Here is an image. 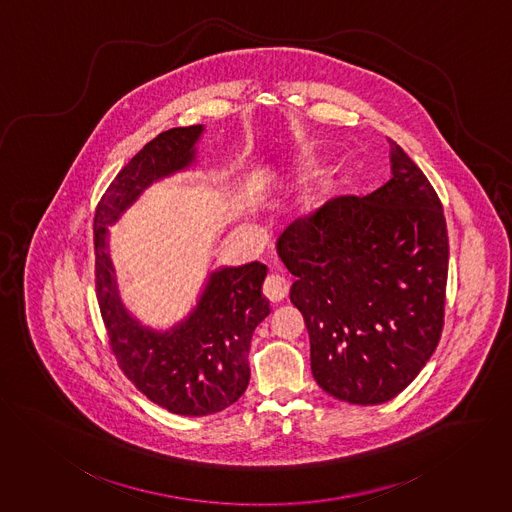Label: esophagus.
<instances>
[{"label":"esophagus","instance_id":"esophagus-1","mask_svg":"<svg viewBox=\"0 0 512 512\" xmlns=\"http://www.w3.org/2000/svg\"><path fill=\"white\" fill-rule=\"evenodd\" d=\"M288 292V283L279 275H269L267 281L263 284V294L271 300V302H281Z\"/></svg>","mask_w":512,"mask_h":512}]
</instances>
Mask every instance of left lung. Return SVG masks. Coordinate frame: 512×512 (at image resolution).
<instances>
[{"mask_svg":"<svg viewBox=\"0 0 512 512\" xmlns=\"http://www.w3.org/2000/svg\"><path fill=\"white\" fill-rule=\"evenodd\" d=\"M389 143L383 186L334 198L277 239L294 277L290 302L310 336L312 375L351 404L397 397L436 351L444 326V210L424 172Z\"/></svg>","mask_w":512,"mask_h":512,"instance_id":"8db88e82","label":"left lung"}]
</instances>
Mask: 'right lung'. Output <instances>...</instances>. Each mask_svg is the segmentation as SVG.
<instances>
[{
  "instance_id": "add662e5",
  "label": "right lung",
  "mask_w": 512,
  "mask_h": 512,
  "mask_svg": "<svg viewBox=\"0 0 512 512\" xmlns=\"http://www.w3.org/2000/svg\"><path fill=\"white\" fill-rule=\"evenodd\" d=\"M202 135L204 125L157 135L115 176L94 218L96 290L117 365L145 397L182 416L216 414L245 393L251 336L271 314L261 290L267 267L251 261L210 271L192 310L171 328H153L121 300L110 228L149 186L198 167Z\"/></svg>"
}]
</instances>
